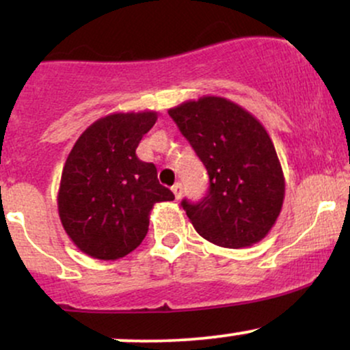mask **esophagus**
I'll return each mask as SVG.
<instances>
[{"instance_id": "1", "label": "esophagus", "mask_w": 350, "mask_h": 350, "mask_svg": "<svg viewBox=\"0 0 350 350\" xmlns=\"http://www.w3.org/2000/svg\"><path fill=\"white\" fill-rule=\"evenodd\" d=\"M171 191H172V194H174V198H176V199H179V198H180V194H183V184H180V183H176L174 186L171 187Z\"/></svg>"}]
</instances>
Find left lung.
<instances>
[{"label":"left lung","mask_w":350,"mask_h":350,"mask_svg":"<svg viewBox=\"0 0 350 350\" xmlns=\"http://www.w3.org/2000/svg\"><path fill=\"white\" fill-rule=\"evenodd\" d=\"M167 113L211 179L208 194L199 204L183 200L198 234L224 248L262 242L283 207L284 174L260 120L217 95L187 100Z\"/></svg>","instance_id":"8db88e82"}]
</instances>
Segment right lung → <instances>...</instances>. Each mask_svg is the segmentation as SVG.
Here are the masks:
<instances>
[{
  "label": "right lung",
  "mask_w": 350,
  "mask_h": 350,
  "mask_svg": "<svg viewBox=\"0 0 350 350\" xmlns=\"http://www.w3.org/2000/svg\"><path fill=\"white\" fill-rule=\"evenodd\" d=\"M156 120L152 110L102 116L67 156L57 192L60 224L92 258L118 260L133 252L148 234L154 204L174 200L154 164L136 156Z\"/></svg>",
  "instance_id": "add662e5"
}]
</instances>
